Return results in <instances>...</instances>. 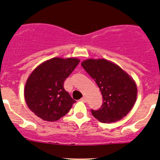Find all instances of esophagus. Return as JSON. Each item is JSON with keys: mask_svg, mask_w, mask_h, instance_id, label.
<instances>
[{"mask_svg": "<svg viewBox=\"0 0 160 160\" xmlns=\"http://www.w3.org/2000/svg\"><path fill=\"white\" fill-rule=\"evenodd\" d=\"M81 101H82V102H87V99H86V98L85 96H83L81 98Z\"/></svg>", "mask_w": 160, "mask_h": 160, "instance_id": "esophagus-1", "label": "esophagus"}]
</instances>
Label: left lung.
Returning a JSON list of instances; mask_svg holds the SVG:
<instances>
[{"label":"left lung","instance_id":"1","mask_svg":"<svg viewBox=\"0 0 160 160\" xmlns=\"http://www.w3.org/2000/svg\"><path fill=\"white\" fill-rule=\"evenodd\" d=\"M81 65L96 82L103 97L102 107L91 110L95 118L111 123L126 117L137 98L133 79L118 65L104 58L85 60Z\"/></svg>","mask_w":160,"mask_h":160}]
</instances>
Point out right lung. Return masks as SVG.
Instances as JSON below:
<instances>
[{
  "label": "right lung",
  "mask_w": 160,
  "mask_h": 160,
  "mask_svg": "<svg viewBox=\"0 0 160 160\" xmlns=\"http://www.w3.org/2000/svg\"><path fill=\"white\" fill-rule=\"evenodd\" d=\"M79 62L74 58H53L34 70L24 93L28 107L34 114L52 122L68 113L76 101L64 89V82Z\"/></svg>",
  "instance_id": "add662e5"
}]
</instances>
